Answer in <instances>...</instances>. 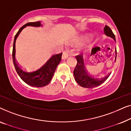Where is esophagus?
Instances as JSON below:
<instances>
[{
  "label": "esophagus",
  "mask_w": 131,
  "mask_h": 131,
  "mask_svg": "<svg viewBox=\"0 0 131 131\" xmlns=\"http://www.w3.org/2000/svg\"><path fill=\"white\" fill-rule=\"evenodd\" d=\"M68 57H69V55H68L67 52L66 51H64L63 53H62V60H66V59Z\"/></svg>",
  "instance_id": "obj_1"
}]
</instances>
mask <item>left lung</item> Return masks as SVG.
Masks as SVG:
<instances>
[{
  "label": "left lung",
  "instance_id": "8db88e82",
  "mask_svg": "<svg viewBox=\"0 0 131 131\" xmlns=\"http://www.w3.org/2000/svg\"><path fill=\"white\" fill-rule=\"evenodd\" d=\"M104 30L105 35L109 37H112L113 39L116 40L115 36L113 33L111 28L108 26H105ZM116 53L117 55L116 49ZM76 58L78 62H77L76 67H75L74 71H73V73H74V79L76 82L81 86L86 88H91L98 86L103 83V82H104L110 76V74H108L107 76H105L104 78H99L89 74V73L88 72L86 69L85 67V65H84L82 55L79 54L76 55Z\"/></svg>",
  "mask_w": 131,
  "mask_h": 131
}]
</instances>
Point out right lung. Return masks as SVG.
I'll use <instances>...</instances> for the list:
<instances>
[{
  "label": "right lung",
  "instance_id": "right-lung-1",
  "mask_svg": "<svg viewBox=\"0 0 131 131\" xmlns=\"http://www.w3.org/2000/svg\"><path fill=\"white\" fill-rule=\"evenodd\" d=\"M27 26L38 27L40 26L41 25L40 22L39 21L28 23L21 27L16 34L14 37L13 49H12V59H13L14 65L18 74L25 83L34 87H43L47 85L51 82L57 66L61 60L62 53L52 55L43 66L36 70L29 71L21 67L15 60V41L21 30Z\"/></svg>",
  "mask_w": 131,
  "mask_h": 131
}]
</instances>
